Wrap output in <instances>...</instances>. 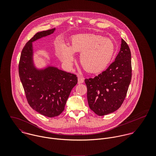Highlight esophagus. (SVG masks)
Listing matches in <instances>:
<instances>
[{"instance_id": "esophagus-1", "label": "esophagus", "mask_w": 156, "mask_h": 156, "mask_svg": "<svg viewBox=\"0 0 156 156\" xmlns=\"http://www.w3.org/2000/svg\"><path fill=\"white\" fill-rule=\"evenodd\" d=\"M84 82V78L80 76H78V83L80 84V83H83Z\"/></svg>"}]
</instances>
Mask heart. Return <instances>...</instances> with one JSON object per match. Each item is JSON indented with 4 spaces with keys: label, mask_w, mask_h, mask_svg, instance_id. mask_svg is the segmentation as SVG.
Listing matches in <instances>:
<instances>
[{
    "label": "heart",
    "mask_w": 156,
    "mask_h": 156,
    "mask_svg": "<svg viewBox=\"0 0 156 156\" xmlns=\"http://www.w3.org/2000/svg\"><path fill=\"white\" fill-rule=\"evenodd\" d=\"M115 51L113 41L94 34H79L71 37L69 46L61 44L56 55L66 65L71 66L74 53H80V62L83 69L92 73L104 70L111 61Z\"/></svg>",
    "instance_id": "heart-1"
}]
</instances>
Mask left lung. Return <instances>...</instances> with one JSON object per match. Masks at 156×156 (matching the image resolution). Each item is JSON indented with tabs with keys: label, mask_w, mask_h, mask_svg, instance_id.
Returning a JSON list of instances; mask_svg holds the SVG:
<instances>
[{
	"label": "left lung",
	"mask_w": 156,
	"mask_h": 156,
	"mask_svg": "<svg viewBox=\"0 0 156 156\" xmlns=\"http://www.w3.org/2000/svg\"><path fill=\"white\" fill-rule=\"evenodd\" d=\"M131 79V51L122 39L115 61L97 76L85 80L90 109L98 116L118 110L125 100Z\"/></svg>",
	"instance_id": "left-lung-1"
}]
</instances>
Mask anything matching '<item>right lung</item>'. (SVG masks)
<instances>
[{
	"label": "right lung",
	"mask_w": 156,
	"mask_h": 156,
	"mask_svg": "<svg viewBox=\"0 0 156 156\" xmlns=\"http://www.w3.org/2000/svg\"><path fill=\"white\" fill-rule=\"evenodd\" d=\"M55 28L37 33L24 46L19 73L27 101L35 111L49 118L59 115L77 83V77L52 66L38 69L33 62L32 42L54 32Z\"/></svg>",
	"instance_id": "right-lung-1"
}]
</instances>
